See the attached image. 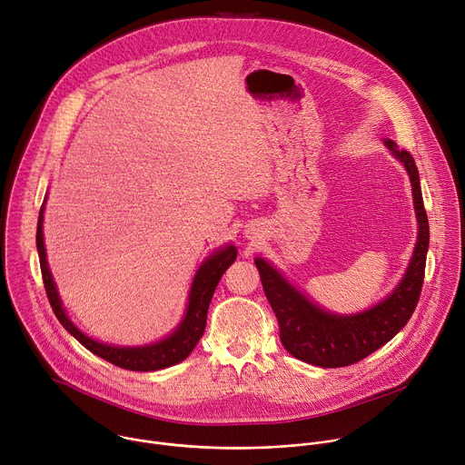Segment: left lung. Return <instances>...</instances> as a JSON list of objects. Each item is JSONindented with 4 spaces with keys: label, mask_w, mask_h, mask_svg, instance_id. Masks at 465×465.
Listing matches in <instances>:
<instances>
[{
    "label": "left lung",
    "mask_w": 465,
    "mask_h": 465,
    "mask_svg": "<svg viewBox=\"0 0 465 465\" xmlns=\"http://www.w3.org/2000/svg\"><path fill=\"white\" fill-rule=\"evenodd\" d=\"M384 145L400 160L412 183L418 219V242L403 280L381 303L357 314H333L309 302L274 267L255 257L262 291L276 312L283 348L296 359L320 366L342 368L355 364L391 341L411 320L423 287L429 250V219L423 206L420 174L409 151H400L391 140Z\"/></svg>",
    "instance_id": "left-lung-1"
}]
</instances>
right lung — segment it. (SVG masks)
<instances>
[{"mask_svg":"<svg viewBox=\"0 0 465 465\" xmlns=\"http://www.w3.org/2000/svg\"><path fill=\"white\" fill-rule=\"evenodd\" d=\"M45 203V198H44ZM44 204L38 215V228H36V248L40 257V271L44 278V287L49 298V303L53 307L54 316L58 322L65 327L70 335H74L86 350H90L94 355L132 371H154L163 370L169 366H174L187 359V355L194 350V346L201 341L206 329V318H208V307L213 298V292L226 272L230 264L237 259V248L233 244H228L217 252H213L196 271L191 291H189V302L183 314V320L178 323V327L173 331L169 337L163 341H158L149 346H138V348H121L104 344L99 341H94L86 337L83 331L68 318L65 309L62 307L60 296L56 292L53 276L47 267L45 259V246H44V232H42V221H44Z\"/></svg>","mask_w":465,"mask_h":465,"instance_id":"1","label":"right lung"}]
</instances>
